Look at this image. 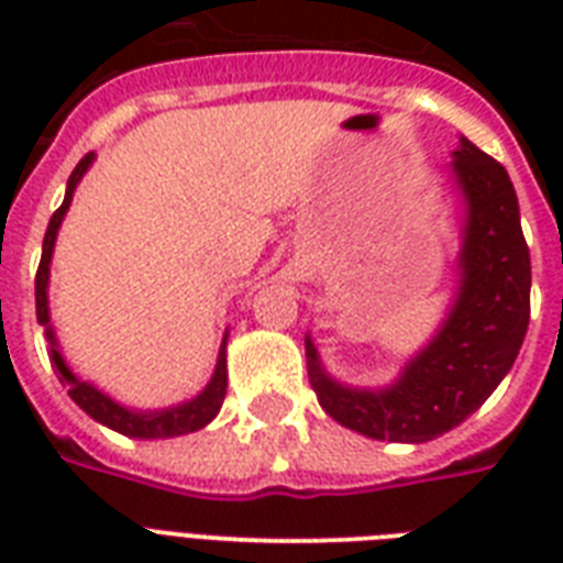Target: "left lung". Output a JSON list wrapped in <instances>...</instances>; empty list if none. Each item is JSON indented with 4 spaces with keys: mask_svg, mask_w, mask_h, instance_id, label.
<instances>
[{
    "mask_svg": "<svg viewBox=\"0 0 563 563\" xmlns=\"http://www.w3.org/2000/svg\"><path fill=\"white\" fill-rule=\"evenodd\" d=\"M464 201L459 286L435 335L385 388H353L327 374L307 333V371L321 409L376 441L423 444L467 420L511 371L529 327L532 263L515 184L467 136L450 163Z\"/></svg>",
    "mask_w": 563,
    "mask_h": 563,
    "instance_id": "1",
    "label": "left lung"
}]
</instances>
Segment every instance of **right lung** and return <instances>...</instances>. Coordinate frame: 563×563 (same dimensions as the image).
Instances as JSON below:
<instances>
[{"instance_id": "1", "label": "right lung", "mask_w": 563, "mask_h": 563, "mask_svg": "<svg viewBox=\"0 0 563 563\" xmlns=\"http://www.w3.org/2000/svg\"><path fill=\"white\" fill-rule=\"evenodd\" d=\"M96 161V154H84L81 163L75 166V172L66 180V195L64 203L57 207L55 216L48 219L46 239H43V256H40L37 277H34V300H37V321L46 327L48 339V360L55 365V371L60 374V383L69 385V397H73L78 406H81L92 420H99L113 432H122L128 438H143V441H152V438H175V435H189V432H198L210 423L216 415H219L221 402H224V394H228V333L221 339L219 360H216V371H212L210 383L203 385L201 394H195L192 400L178 402V406H169V409H128L122 402H117L113 397H108L104 391H99L96 385L87 383V379H78V376L69 371L66 360L57 351L55 330H52V318H48V265H52V251H55L57 230H60V221H64L69 203H73L75 187L81 184V178L87 175V169Z\"/></svg>"}]
</instances>
